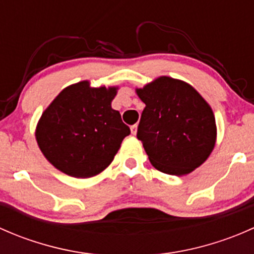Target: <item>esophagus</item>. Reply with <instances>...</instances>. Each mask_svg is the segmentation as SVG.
Returning a JSON list of instances; mask_svg holds the SVG:
<instances>
[{
    "label": "esophagus",
    "mask_w": 254,
    "mask_h": 254,
    "mask_svg": "<svg viewBox=\"0 0 254 254\" xmlns=\"http://www.w3.org/2000/svg\"><path fill=\"white\" fill-rule=\"evenodd\" d=\"M130 129H131V134L132 135H136V132H137V124L132 125V127H130Z\"/></svg>",
    "instance_id": "esophagus-1"
}]
</instances>
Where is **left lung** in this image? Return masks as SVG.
<instances>
[{"instance_id": "8db88e82", "label": "left lung", "mask_w": 254, "mask_h": 254, "mask_svg": "<svg viewBox=\"0 0 254 254\" xmlns=\"http://www.w3.org/2000/svg\"><path fill=\"white\" fill-rule=\"evenodd\" d=\"M145 103L137 139L151 165L172 176H184L203 165L216 142L211 107L187 82L161 76L136 88Z\"/></svg>"}]
</instances>
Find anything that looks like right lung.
I'll use <instances>...</instances> for the list:
<instances>
[{"label": "right lung", "mask_w": 254, "mask_h": 254, "mask_svg": "<svg viewBox=\"0 0 254 254\" xmlns=\"http://www.w3.org/2000/svg\"><path fill=\"white\" fill-rule=\"evenodd\" d=\"M117 91L81 81L51 102L38 122L35 139L54 167L75 178H89L111 165L130 134L120 113L112 108Z\"/></svg>", "instance_id": "obj_1"}]
</instances>
